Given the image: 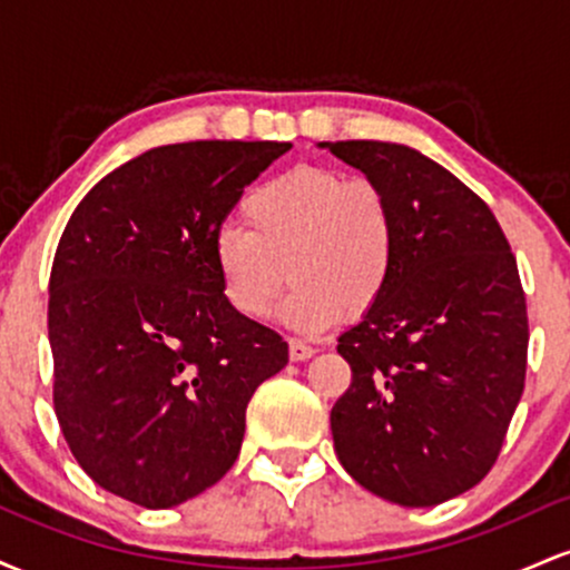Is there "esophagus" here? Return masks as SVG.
<instances>
[{"instance_id": "34e87169", "label": "esophagus", "mask_w": 570, "mask_h": 570, "mask_svg": "<svg viewBox=\"0 0 570 570\" xmlns=\"http://www.w3.org/2000/svg\"><path fill=\"white\" fill-rule=\"evenodd\" d=\"M316 348L313 345L303 343V340H289V358L292 362H305V358H311Z\"/></svg>"}]
</instances>
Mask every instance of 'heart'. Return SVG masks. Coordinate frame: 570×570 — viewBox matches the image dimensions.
Segmentation results:
<instances>
[{"instance_id":"heart-1","label":"heart","mask_w":570,"mask_h":570,"mask_svg":"<svg viewBox=\"0 0 570 570\" xmlns=\"http://www.w3.org/2000/svg\"><path fill=\"white\" fill-rule=\"evenodd\" d=\"M244 227L214 235V267L240 316L263 318L286 284L281 322L316 335L381 305L396 271L399 225L377 181L294 166L240 203Z\"/></svg>"}]
</instances>
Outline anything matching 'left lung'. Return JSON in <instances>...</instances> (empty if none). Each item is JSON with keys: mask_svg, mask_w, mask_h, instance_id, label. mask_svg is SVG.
<instances>
[{"mask_svg": "<svg viewBox=\"0 0 570 570\" xmlns=\"http://www.w3.org/2000/svg\"><path fill=\"white\" fill-rule=\"evenodd\" d=\"M377 181L399 225L375 311L337 337L351 385L332 407L343 469L402 507L466 493L499 458L528 364L525 292L488 203L391 141H322Z\"/></svg>", "mask_w": 570, "mask_h": 570, "instance_id": "1", "label": "left lung"}]
</instances>
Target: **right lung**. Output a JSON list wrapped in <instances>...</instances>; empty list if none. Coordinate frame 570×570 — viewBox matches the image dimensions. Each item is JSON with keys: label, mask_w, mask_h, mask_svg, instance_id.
I'll return each instance as SVG.
<instances>
[{"label": "right lung", "mask_w": 570, "mask_h": 570, "mask_svg": "<svg viewBox=\"0 0 570 570\" xmlns=\"http://www.w3.org/2000/svg\"><path fill=\"white\" fill-rule=\"evenodd\" d=\"M289 141L155 147L75 208L50 271L53 404L85 474L171 509L230 472L257 385L289 362L278 332L222 292L214 235Z\"/></svg>", "instance_id": "obj_1"}]
</instances>
